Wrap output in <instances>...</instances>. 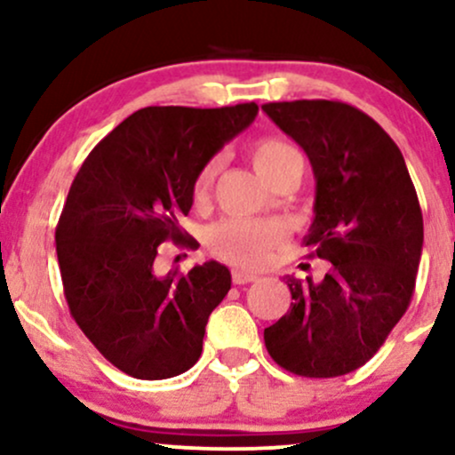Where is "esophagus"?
I'll use <instances>...</instances> for the list:
<instances>
[{"label":"esophagus","mask_w":455,"mask_h":455,"mask_svg":"<svg viewBox=\"0 0 455 455\" xmlns=\"http://www.w3.org/2000/svg\"><path fill=\"white\" fill-rule=\"evenodd\" d=\"M259 275L254 271H245V269H235L233 271V284H250V282L257 280Z\"/></svg>","instance_id":"1"}]
</instances>
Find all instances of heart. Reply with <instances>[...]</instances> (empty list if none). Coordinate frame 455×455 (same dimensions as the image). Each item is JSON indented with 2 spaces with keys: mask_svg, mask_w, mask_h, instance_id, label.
Returning <instances> with one entry per match:
<instances>
[{
  "mask_svg": "<svg viewBox=\"0 0 455 455\" xmlns=\"http://www.w3.org/2000/svg\"><path fill=\"white\" fill-rule=\"evenodd\" d=\"M248 156L257 173L265 181L282 169L299 166L297 151L275 137H260L252 140L248 148ZM216 169L218 162L210 160L198 171L195 180L196 196L207 195L213 177H216ZM282 237H284V231H282L280 224L271 220H250V218H224L207 231V243H210L213 254L228 260V263L245 265V267L263 265L269 259L271 250L282 242Z\"/></svg>",
  "mask_w": 455,
  "mask_h": 455,
  "instance_id": "heart-1",
  "label": "heart"
}]
</instances>
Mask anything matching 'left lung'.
Masks as SVG:
<instances>
[{
  "label": "left lung",
  "instance_id": "1",
  "mask_svg": "<svg viewBox=\"0 0 455 455\" xmlns=\"http://www.w3.org/2000/svg\"><path fill=\"white\" fill-rule=\"evenodd\" d=\"M263 111L306 151L316 181L304 245L321 280L286 275L289 312L265 329L275 363L310 379L353 372L387 340L415 291L424 218L398 145L344 102H269Z\"/></svg>",
  "mask_w": 455,
  "mask_h": 455
}]
</instances>
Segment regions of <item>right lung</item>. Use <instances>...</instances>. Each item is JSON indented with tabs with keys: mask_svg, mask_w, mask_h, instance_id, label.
I'll return each mask as SVG.
<instances>
[{
	"mask_svg": "<svg viewBox=\"0 0 455 455\" xmlns=\"http://www.w3.org/2000/svg\"><path fill=\"white\" fill-rule=\"evenodd\" d=\"M254 102L222 108L148 107L108 132L72 181L55 231L70 315L115 368L158 380L203 351L207 318L231 289L216 260L158 275V245H192L180 216L198 171L257 117Z\"/></svg>",
	"mask_w": 455,
	"mask_h": 455,
	"instance_id": "right-lung-1",
	"label": "right lung"
}]
</instances>
